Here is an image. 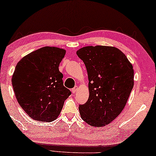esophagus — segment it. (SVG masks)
<instances>
[{
    "label": "esophagus",
    "instance_id": "1",
    "mask_svg": "<svg viewBox=\"0 0 156 156\" xmlns=\"http://www.w3.org/2000/svg\"><path fill=\"white\" fill-rule=\"evenodd\" d=\"M78 86H76L74 88H73V89H72V92H73V93H75L76 91H77V90H78Z\"/></svg>",
    "mask_w": 156,
    "mask_h": 156
}]
</instances>
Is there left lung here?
Listing matches in <instances>:
<instances>
[{
  "mask_svg": "<svg viewBox=\"0 0 156 156\" xmlns=\"http://www.w3.org/2000/svg\"><path fill=\"white\" fill-rule=\"evenodd\" d=\"M86 66L89 98L79 106L81 118L103 127L122 112L134 86V70L126 56L111 46H86L76 52Z\"/></svg>",
  "mask_w": 156,
  "mask_h": 156,
  "instance_id": "1",
  "label": "left lung"
}]
</instances>
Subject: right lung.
I'll return each mask as SVG.
<instances>
[{
	"label": "right lung",
	"mask_w": 156,
	"mask_h": 156,
	"mask_svg": "<svg viewBox=\"0 0 156 156\" xmlns=\"http://www.w3.org/2000/svg\"><path fill=\"white\" fill-rule=\"evenodd\" d=\"M66 50L46 47L25 56L17 64L12 78L18 103L32 119L55 120L71 92L64 86L59 71Z\"/></svg>",
	"instance_id": "right-lung-1"
}]
</instances>
